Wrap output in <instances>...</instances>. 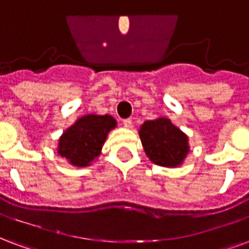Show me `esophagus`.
<instances>
[{"label":"esophagus","mask_w":249,"mask_h":249,"mask_svg":"<svg viewBox=\"0 0 249 249\" xmlns=\"http://www.w3.org/2000/svg\"><path fill=\"white\" fill-rule=\"evenodd\" d=\"M123 125H124L126 129H130V128L133 126V124H132V120L130 119H125L124 121H123Z\"/></svg>","instance_id":"esophagus-1"}]
</instances>
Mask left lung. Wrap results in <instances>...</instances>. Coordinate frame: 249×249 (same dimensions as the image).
I'll use <instances>...</instances> for the list:
<instances>
[{
  "label": "left lung",
  "mask_w": 249,
  "mask_h": 249,
  "mask_svg": "<svg viewBox=\"0 0 249 249\" xmlns=\"http://www.w3.org/2000/svg\"><path fill=\"white\" fill-rule=\"evenodd\" d=\"M139 136L145 154L158 166L179 167L190 152L189 136L167 117L145 121Z\"/></svg>",
  "instance_id": "left-lung-1"
}]
</instances>
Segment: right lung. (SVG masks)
Wrapping results in <instances>:
<instances>
[{
  "mask_svg": "<svg viewBox=\"0 0 249 249\" xmlns=\"http://www.w3.org/2000/svg\"><path fill=\"white\" fill-rule=\"evenodd\" d=\"M116 126L117 121L110 115L82 116L59 137L56 152L72 166H89L99 158L108 134Z\"/></svg>",
  "mask_w": 249,
  "mask_h": 249,
  "instance_id": "right-lung-1",
  "label": "right lung"
}]
</instances>
